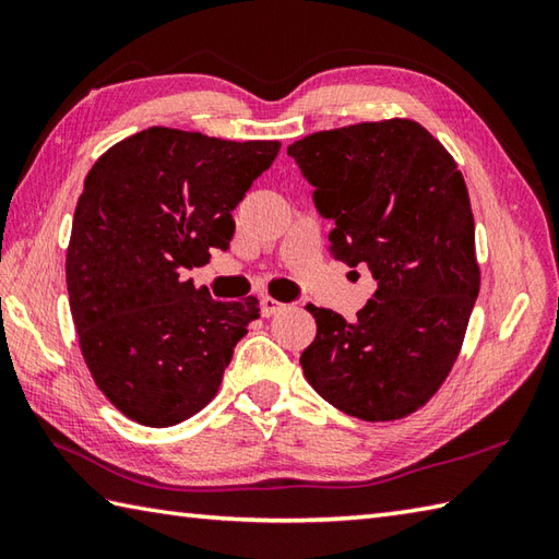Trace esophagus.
Returning <instances> with one entry per match:
<instances>
[{
	"mask_svg": "<svg viewBox=\"0 0 559 559\" xmlns=\"http://www.w3.org/2000/svg\"><path fill=\"white\" fill-rule=\"evenodd\" d=\"M281 310H286V305L283 302H278L276 298H261V314L264 317H271V314H276V312H281Z\"/></svg>",
	"mask_w": 559,
	"mask_h": 559,
	"instance_id": "esophagus-1",
	"label": "esophagus"
}]
</instances>
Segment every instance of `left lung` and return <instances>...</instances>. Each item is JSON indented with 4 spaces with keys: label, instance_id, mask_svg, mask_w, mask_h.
<instances>
[{
    "label": "left lung",
    "instance_id": "8db88e82",
    "mask_svg": "<svg viewBox=\"0 0 559 559\" xmlns=\"http://www.w3.org/2000/svg\"><path fill=\"white\" fill-rule=\"evenodd\" d=\"M334 221L329 252L365 264L377 290L355 322L307 305L317 336L307 382L367 423L425 406L456 362L480 290L476 223L454 158L413 120L360 122L288 146Z\"/></svg>",
    "mask_w": 559,
    "mask_h": 559
}]
</instances>
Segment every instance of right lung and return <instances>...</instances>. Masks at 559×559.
<instances>
[{
	"label": "right lung",
	"instance_id": "right-lung-1",
	"mask_svg": "<svg viewBox=\"0 0 559 559\" xmlns=\"http://www.w3.org/2000/svg\"><path fill=\"white\" fill-rule=\"evenodd\" d=\"M278 148L148 127L86 175L67 249L69 307L83 360L127 418L170 427L216 396L259 300H213L185 273L230 247L233 211Z\"/></svg>",
	"mask_w": 559,
	"mask_h": 559
}]
</instances>
